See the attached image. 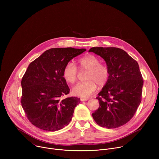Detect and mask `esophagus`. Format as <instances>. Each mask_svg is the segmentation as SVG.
Here are the masks:
<instances>
[{"label": "esophagus", "mask_w": 159, "mask_h": 159, "mask_svg": "<svg viewBox=\"0 0 159 159\" xmlns=\"http://www.w3.org/2000/svg\"><path fill=\"white\" fill-rule=\"evenodd\" d=\"M87 100H89L88 98H80V101H86Z\"/></svg>", "instance_id": "34e87169"}]
</instances>
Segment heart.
<instances>
[{
	"label": "heart",
	"instance_id": "b5f03b06",
	"mask_svg": "<svg viewBox=\"0 0 159 159\" xmlns=\"http://www.w3.org/2000/svg\"><path fill=\"white\" fill-rule=\"evenodd\" d=\"M79 68L81 70H87L85 75L86 80L77 84L72 88V94L74 96L88 98L96 91L97 85L103 87L108 82L110 75L108 66L101 63L100 59L94 55L89 54L79 59ZM78 74V68L74 62H68L64 66L63 77L67 82L75 83Z\"/></svg>",
	"mask_w": 159,
	"mask_h": 159
}]
</instances>
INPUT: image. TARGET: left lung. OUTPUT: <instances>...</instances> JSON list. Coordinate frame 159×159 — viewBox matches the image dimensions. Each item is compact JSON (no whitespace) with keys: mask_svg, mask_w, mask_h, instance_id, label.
Segmentation results:
<instances>
[{"mask_svg":"<svg viewBox=\"0 0 159 159\" xmlns=\"http://www.w3.org/2000/svg\"><path fill=\"white\" fill-rule=\"evenodd\" d=\"M101 57L109 69L107 84L98 94L99 108L93 113L98 125L108 129L128 123L142 101L143 80L137 61L115 47H93L89 50Z\"/></svg>","mask_w":159,"mask_h":159,"instance_id":"obj_1","label":"left lung"}]
</instances>
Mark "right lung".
<instances>
[{
  "label": "right lung",
  "mask_w": 159,
  "mask_h": 159,
  "mask_svg": "<svg viewBox=\"0 0 159 159\" xmlns=\"http://www.w3.org/2000/svg\"><path fill=\"white\" fill-rule=\"evenodd\" d=\"M85 51L84 48H51L29 65L21 80L20 102L33 125L55 131L69 125L80 99L63 98L70 93L63 70L68 62Z\"/></svg>",
  "instance_id": "right-lung-1"
}]
</instances>
